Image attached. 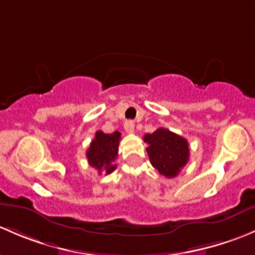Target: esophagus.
Masks as SVG:
<instances>
[{
	"mask_svg": "<svg viewBox=\"0 0 255 255\" xmlns=\"http://www.w3.org/2000/svg\"><path fill=\"white\" fill-rule=\"evenodd\" d=\"M124 128L128 133H132L133 128H135V124H133L132 120H127V122L124 123Z\"/></svg>",
	"mask_w": 255,
	"mask_h": 255,
	"instance_id": "esophagus-1",
	"label": "esophagus"
}]
</instances>
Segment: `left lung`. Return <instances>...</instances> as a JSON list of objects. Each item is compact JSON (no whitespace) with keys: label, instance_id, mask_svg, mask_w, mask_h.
<instances>
[{"label":"left lung","instance_id":"obj_1","mask_svg":"<svg viewBox=\"0 0 255 255\" xmlns=\"http://www.w3.org/2000/svg\"><path fill=\"white\" fill-rule=\"evenodd\" d=\"M143 141L151 164L167 178L177 177L189 161L188 141L182 136L159 128L154 132L146 133Z\"/></svg>","mask_w":255,"mask_h":255}]
</instances>
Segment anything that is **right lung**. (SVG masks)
<instances>
[{
	"label": "right lung",
	"mask_w": 255,
	"mask_h": 255,
	"mask_svg": "<svg viewBox=\"0 0 255 255\" xmlns=\"http://www.w3.org/2000/svg\"><path fill=\"white\" fill-rule=\"evenodd\" d=\"M119 131H114L113 133H104L103 131H97L96 137L89 145L87 149V159L89 166L96 168L101 174L106 172V174H110L115 170L117 164H114L115 158L118 157L120 142Z\"/></svg>",
	"instance_id": "obj_1"
}]
</instances>
